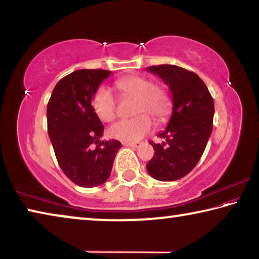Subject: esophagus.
Masks as SVG:
<instances>
[{
  "instance_id": "1",
  "label": "esophagus",
  "mask_w": 259,
  "mask_h": 259,
  "mask_svg": "<svg viewBox=\"0 0 259 259\" xmlns=\"http://www.w3.org/2000/svg\"><path fill=\"white\" fill-rule=\"evenodd\" d=\"M123 145H124V146L133 147V148H137V147L140 146V143H129V142H124Z\"/></svg>"
}]
</instances>
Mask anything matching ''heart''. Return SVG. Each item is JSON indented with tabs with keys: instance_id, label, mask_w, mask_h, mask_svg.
<instances>
[{
	"instance_id": "heart-1",
	"label": "heart",
	"mask_w": 259,
	"mask_h": 259,
	"mask_svg": "<svg viewBox=\"0 0 259 259\" xmlns=\"http://www.w3.org/2000/svg\"><path fill=\"white\" fill-rule=\"evenodd\" d=\"M115 85L123 97L137 99L135 113L141 115L129 120H120L109 128V135L122 142L135 143L152 129L153 117L156 123H163L172 112V99L164 87L154 84L151 77L128 75L117 80ZM93 107L100 120L115 119L116 100L106 87H99L93 97Z\"/></svg>"
}]
</instances>
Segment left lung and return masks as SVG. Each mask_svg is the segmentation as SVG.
<instances>
[{
	"mask_svg": "<svg viewBox=\"0 0 259 259\" xmlns=\"http://www.w3.org/2000/svg\"><path fill=\"white\" fill-rule=\"evenodd\" d=\"M157 74L172 94V114L159 134L162 144H150L154 155L146 164L148 174L162 182H172L191 172L202 156L212 131L213 99L195 73L176 65L147 67Z\"/></svg>",
	"mask_w": 259,
	"mask_h": 259,
	"instance_id": "left-lung-1",
	"label": "left lung"
}]
</instances>
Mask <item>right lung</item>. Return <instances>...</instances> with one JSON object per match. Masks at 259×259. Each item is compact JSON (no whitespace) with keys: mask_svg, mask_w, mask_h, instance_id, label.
<instances>
[{"mask_svg":"<svg viewBox=\"0 0 259 259\" xmlns=\"http://www.w3.org/2000/svg\"><path fill=\"white\" fill-rule=\"evenodd\" d=\"M111 72L78 69L57 83L47 107L48 134L64 174L81 187L107 181L122 144L100 142L104 125L94 111L93 97Z\"/></svg>","mask_w":259,"mask_h":259,"instance_id":"add662e5","label":"right lung"}]
</instances>
